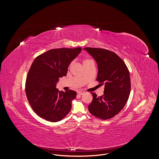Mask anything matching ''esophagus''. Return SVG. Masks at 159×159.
<instances>
[{
  "mask_svg": "<svg viewBox=\"0 0 159 159\" xmlns=\"http://www.w3.org/2000/svg\"><path fill=\"white\" fill-rule=\"evenodd\" d=\"M77 93L79 95H82L84 93V92L82 91H79L77 92Z\"/></svg>",
  "mask_w": 159,
  "mask_h": 159,
  "instance_id": "obj_1",
  "label": "esophagus"
}]
</instances>
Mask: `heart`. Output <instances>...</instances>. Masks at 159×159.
I'll use <instances>...</instances> for the list:
<instances>
[{"label":"heart","mask_w":159,"mask_h":159,"mask_svg":"<svg viewBox=\"0 0 159 159\" xmlns=\"http://www.w3.org/2000/svg\"><path fill=\"white\" fill-rule=\"evenodd\" d=\"M90 61L89 60H86L84 61V62H83V63L84 62H86V61ZM71 65H72V63H70V66H69V67H70L71 66Z\"/></svg>","instance_id":"obj_1"}]
</instances>
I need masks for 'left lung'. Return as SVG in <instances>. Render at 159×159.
Returning <instances> with one entry per match:
<instances>
[{
    "instance_id": "1",
    "label": "left lung",
    "mask_w": 159,
    "mask_h": 159,
    "mask_svg": "<svg viewBox=\"0 0 159 159\" xmlns=\"http://www.w3.org/2000/svg\"><path fill=\"white\" fill-rule=\"evenodd\" d=\"M98 66L97 80L104 85V95L98 97L93 93V100L88 110L93 116L102 120L113 117L119 113L128 100L130 79L128 68L123 61L110 51L85 48Z\"/></svg>"
}]
</instances>
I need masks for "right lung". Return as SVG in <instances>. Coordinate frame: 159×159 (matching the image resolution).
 Instances as JSON below:
<instances>
[{
    "label": "right lung",
    "mask_w": 159,
    "mask_h": 159,
    "mask_svg": "<svg viewBox=\"0 0 159 159\" xmlns=\"http://www.w3.org/2000/svg\"><path fill=\"white\" fill-rule=\"evenodd\" d=\"M81 48L51 49L33 62L25 83V93L32 109L46 120L57 122L70 111L76 93L56 88L59 78L66 76L68 66Z\"/></svg>",
    "instance_id": "obj_1"
}]
</instances>
